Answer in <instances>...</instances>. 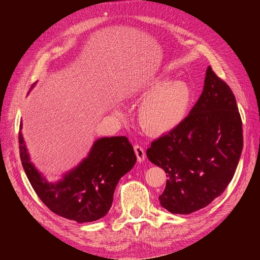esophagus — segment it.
<instances>
[{"label": "esophagus", "mask_w": 260, "mask_h": 260, "mask_svg": "<svg viewBox=\"0 0 260 260\" xmlns=\"http://www.w3.org/2000/svg\"><path fill=\"white\" fill-rule=\"evenodd\" d=\"M133 147H135V152H136L138 160L139 161H143L145 159V156H146L143 147L141 146V145H139V144H136Z\"/></svg>", "instance_id": "1"}]
</instances>
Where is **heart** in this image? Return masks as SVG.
I'll use <instances>...</instances> for the list:
<instances>
[{
  "label": "heart",
  "mask_w": 260,
  "mask_h": 260,
  "mask_svg": "<svg viewBox=\"0 0 260 260\" xmlns=\"http://www.w3.org/2000/svg\"><path fill=\"white\" fill-rule=\"evenodd\" d=\"M148 95L139 107V119L148 132L160 135L178 128L190 111L191 86L183 80H172L159 75L143 84L137 91Z\"/></svg>",
  "instance_id": "b5f03b06"
}]
</instances>
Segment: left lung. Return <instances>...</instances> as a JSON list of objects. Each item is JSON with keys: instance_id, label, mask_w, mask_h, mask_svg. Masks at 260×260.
<instances>
[{"instance_id": "obj_1", "label": "left lung", "mask_w": 260, "mask_h": 260, "mask_svg": "<svg viewBox=\"0 0 260 260\" xmlns=\"http://www.w3.org/2000/svg\"><path fill=\"white\" fill-rule=\"evenodd\" d=\"M242 132L232 90L208 66L203 92L185 120L146 151L149 161L168 177L160 205L171 214L187 215L221 195L238 167Z\"/></svg>"}]
</instances>
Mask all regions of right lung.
Masks as SVG:
<instances>
[{"label":"right lung","instance_id":"right-lung-1","mask_svg":"<svg viewBox=\"0 0 260 260\" xmlns=\"http://www.w3.org/2000/svg\"><path fill=\"white\" fill-rule=\"evenodd\" d=\"M22 124L19 153L22 167L40 200L55 214L79 223L103 218L112 207L118 181L132 169L137 156L125 137L101 138L76 168L55 183L46 181L30 161Z\"/></svg>","mask_w":260,"mask_h":260}]
</instances>
